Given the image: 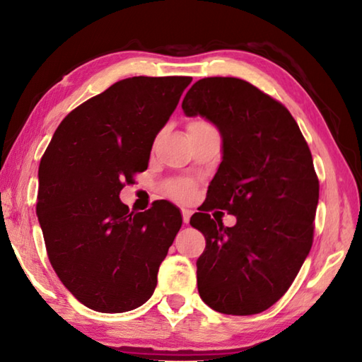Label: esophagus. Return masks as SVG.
<instances>
[{
	"label": "esophagus",
	"mask_w": 362,
	"mask_h": 362,
	"mask_svg": "<svg viewBox=\"0 0 362 362\" xmlns=\"http://www.w3.org/2000/svg\"><path fill=\"white\" fill-rule=\"evenodd\" d=\"M191 215H193V211H191L189 209H182V218H183V223L188 224L189 223V218Z\"/></svg>",
	"instance_id": "1"
}]
</instances>
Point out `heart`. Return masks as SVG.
I'll return each mask as SVG.
<instances>
[{"mask_svg":"<svg viewBox=\"0 0 362 362\" xmlns=\"http://www.w3.org/2000/svg\"><path fill=\"white\" fill-rule=\"evenodd\" d=\"M202 122H204V120H196V122H193V124H202ZM193 124H189V125H193ZM175 193L179 194V196H187L188 194V188L180 185V187L175 188Z\"/></svg>","mask_w":362,"mask_h":362,"instance_id":"1","label":"heart"}]
</instances>
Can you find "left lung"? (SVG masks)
Listing matches in <instances>:
<instances>
[{
  "label": "left lung",
  "mask_w": 362,
  "mask_h": 362,
  "mask_svg": "<svg viewBox=\"0 0 362 362\" xmlns=\"http://www.w3.org/2000/svg\"><path fill=\"white\" fill-rule=\"evenodd\" d=\"M223 139V161L189 224L205 237L197 290L228 315L267 310L284 295L313 246L318 179L298 124L284 105L240 78L196 81L182 102ZM238 216L224 228L205 211Z\"/></svg>",
  "instance_id": "left-lung-1"
}]
</instances>
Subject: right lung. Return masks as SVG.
<instances>
[{
  "label": "right lung",
  "mask_w": 362,
  "mask_h": 362,
  "mask_svg": "<svg viewBox=\"0 0 362 362\" xmlns=\"http://www.w3.org/2000/svg\"><path fill=\"white\" fill-rule=\"evenodd\" d=\"M191 76H133L64 117L39 166L37 214L48 259L75 298L97 313L151 298L179 209L157 202L133 214L119 193L147 169L153 139Z\"/></svg>",
  "instance_id": "right-lung-1"
}]
</instances>
